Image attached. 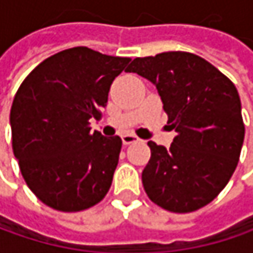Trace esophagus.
I'll list each match as a JSON object with an SVG mask.
<instances>
[{
    "label": "esophagus",
    "mask_w": 253,
    "mask_h": 253,
    "mask_svg": "<svg viewBox=\"0 0 253 253\" xmlns=\"http://www.w3.org/2000/svg\"><path fill=\"white\" fill-rule=\"evenodd\" d=\"M122 140H123V145H130V143H133V142H137L139 139H137V136H134V134H123L122 136Z\"/></svg>",
    "instance_id": "1"
}]
</instances>
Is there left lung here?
Wrapping results in <instances>:
<instances>
[{
    "mask_svg": "<svg viewBox=\"0 0 253 253\" xmlns=\"http://www.w3.org/2000/svg\"><path fill=\"white\" fill-rule=\"evenodd\" d=\"M126 72L155 84L167 123L177 131L170 149L148 142L146 195L180 214L208 205L233 176L245 139L236 86L207 60L181 51L134 58Z\"/></svg>",
    "mask_w": 253,
    "mask_h": 253,
    "instance_id": "left-lung-1",
    "label": "left lung"
}]
</instances>
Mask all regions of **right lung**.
I'll list each match as a JSON object with an SVG mask.
<instances>
[{"label": "right lung", "mask_w": 253, "mask_h": 253, "mask_svg": "<svg viewBox=\"0 0 253 253\" xmlns=\"http://www.w3.org/2000/svg\"><path fill=\"white\" fill-rule=\"evenodd\" d=\"M128 61L76 46L43 60L20 84L10 113L13 152L45 205L83 211L110 190L122 139L92 133L89 120L99 119Z\"/></svg>", "instance_id": "add662e5"}]
</instances>
